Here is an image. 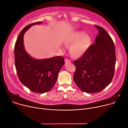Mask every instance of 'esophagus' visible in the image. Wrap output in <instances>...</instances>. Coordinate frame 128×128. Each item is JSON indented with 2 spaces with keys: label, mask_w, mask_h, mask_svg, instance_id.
<instances>
[{
  "label": "esophagus",
  "mask_w": 128,
  "mask_h": 128,
  "mask_svg": "<svg viewBox=\"0 0 128 128\" xmlns=\"http://www.w3.org/2000/svg\"><path fill=\"white\" fill-rule=\"evenodd\" d=\"M71 60H69V59H67V58H66L65 59V62L66 63H71Z\"/></svg>",
  "instance_id": "esophagus-1"
}]
</instances>
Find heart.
I'll return each mask as SVG.
<instances>
[{"label": "heart", "instance_id": "b5f03b06", "mask_svg": "<svg viewBox=\"0 0 128 128\" xmlns=\"http://www.w3.org/2000/svg\"><path fill=\"white\" fill-rule=\"evenodd\" d=\"M64 43L67 47L70 45L69 51L71 57L78 58L88 50L92 43V38L84 31H76L65 36Z\"/></svg>", "mask_w": 128, "mask_h": 128}]
</instances>
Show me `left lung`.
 Returning <instances> with one entry per match:
<instances>
[{"label":"left lung","instance_id":"left-lung-1","mask_svg":"<svg viewBox=\"0 0 128 128\" xmlns=\"http://www.w3.org/2000/svg\"><path fill=\"white\" fill-rule=\"evenodd\" d=\"M95 27L98 30L95 44L74 61V81L82 92L90 94L102 91L111 82L116 65L115 47L112 38L103 28L97 25Z\"/></svg>","mask_w":128,"mask_h":128}]
</instances>
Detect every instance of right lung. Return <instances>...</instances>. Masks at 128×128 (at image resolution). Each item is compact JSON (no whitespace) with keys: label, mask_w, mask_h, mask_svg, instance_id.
I'll list each match as a JSON object with an SVG mask.
<instances>
[{"label":"right lung","mask_w":128,"mask_h":128,"mask_svg":"<svg viewBox=\"0 0 128 128\" xmlns=\"http://www.w3.org/2000/svg\"><path fill=\"white\" fill-rule=\"evenodd\" d=\"M41 22L30 24L20 32L14 46V62L20 82L32 92L43 94L54 86L58 74L64 64V59L57 56L49 59L37 60L32 58L24 47V34L32 26Z\"/></svg>","instance_id":"add662e5"}]
</instances>
